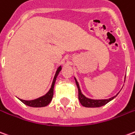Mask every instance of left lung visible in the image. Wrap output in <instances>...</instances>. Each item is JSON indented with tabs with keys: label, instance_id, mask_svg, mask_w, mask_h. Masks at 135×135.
Segmentation results:
<instances>
[{
	"label": "left lung",
	"instance_id": "8db88e82",
	"mask_svg": "<svg viewBox=\"0 0 135 135\" xmlns=\"http://www.w3.org/2000/svg\"><path fill=\"white\" fill-rule=\"evenodd\" d=\"M126 78V76H125ZM74 80H75V83L77 85V88H78V98H79V100L81 104L85 107H99L105 105L106 104H107L109 102L112 101L113 99H115L117 97V95L118 94V93L114 96V97H111L110 99H89L85 96H84L83 94H82V91L80 90V88L79 85V83L77 82V79L74 77Z\"/></svg>",
	"mask_w": 135,
	"mask_h": 135
}]
</instances>
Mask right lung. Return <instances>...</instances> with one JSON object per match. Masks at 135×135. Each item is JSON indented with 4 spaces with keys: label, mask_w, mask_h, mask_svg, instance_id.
<instances>
[{
    "label": "right lung",
    "mask_w": 135,
    "mask_h": 135,
    "mask_svg": "<svg viewBox=\"0 0 135 135\" xmlns=\"http://www.w3.org/2000/svg\"><path fill=\"white\" fill-rule=\"evenodd\" d=\"M62 69L61 66H58V68L56 70V72L55 74L54 78H53V80L52 83L51 87L50 88V90H48L47 93L45 94L44 96L40 97L37 98V99H35L33 100H23L21 99H19L22 102L23 104H25V105H28L29 107H46L47 105H48L50 103V102L52 101V97H53V89H54V85L55 83V81H56V78L58 77L59 72L61 71Z\"/></svg>",
    "instance_id": "obj_1"
}]
</instances>
